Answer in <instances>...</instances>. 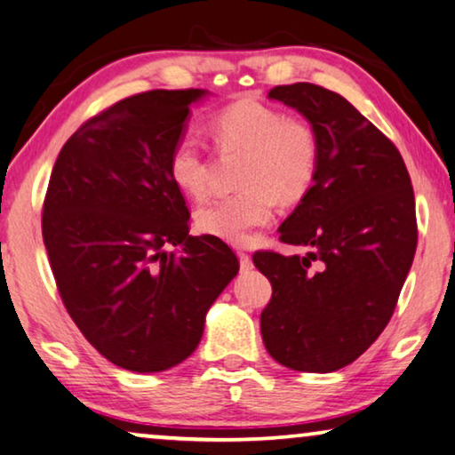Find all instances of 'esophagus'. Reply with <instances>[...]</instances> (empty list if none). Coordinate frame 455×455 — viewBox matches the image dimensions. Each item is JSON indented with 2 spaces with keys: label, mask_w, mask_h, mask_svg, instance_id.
I'll return each mask as SVG.
<instances>
[{
  "label": "esophagus",
  "mask_w": 455,
  "mask_h": 455,
  "mask_svg": "<svg viewBox=\"0 0 455 455\" xmlns=\"http://www.w3.org/2000/svg\"><path fill=\"white\" fill-rule=\"evenodd\" d=\"M239 266H241V272H249L253 267V261L247 253H239Z\"/></svg>",
  "instance_id": "obj_1"
}]
</instances>
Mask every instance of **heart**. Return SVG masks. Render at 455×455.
<instances>
[{
    "mask_svg": "<svg viewBox=\"0 0 455 455\" xmlns=\"http://www.w3.org/2000/svg\"><path fill=\"white\" fill-rule=\"evenodd\" d=\"M220 150L243 152L236 172L239 191L216 197L196 210V227L204 235L228 243H245L253 228L272 220L276 200H303L315 181L319 138L309 121L286 115L258 99H241L222 107L208 121ZM169 175L183 194L202 197L208 188V164L196 140H177L169 155Z\"/></svg>",
    "mask_w": 455,
    "mask_h": 455,
    "instance_id": "heart-1",
    "label": "heart"
}]
</instances>
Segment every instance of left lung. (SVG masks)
<instances>
[{
	"instance_id": "8db88e82",
	"label": "left lung",
	"mask_w": 455,
	"mask_h": 455,
	"mask_svg": "<svg viewBox=\"0 0 455 455\" xmlns=\"http://www.w3.org/2000/svg\"><path fill=\"white\" fill-rule=\"evenodd\" d=\"M267 97L315 127L319 166L278 228L280 241L307 253L253 255L272 284L261 338L284 367L331 373L356 361L392 319L417 251L411 175L398 148L340 94L297 82Z\"/></svg>"
}]
</instances>
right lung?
Instances as JSON below:
<instances>
[{"mask_svg": "<svg viewBox=\"0 0 455 455\" xmlns=\"http://www.w3.org/2000/svg\"><path fill=\"white\" fill-rule=\"evenodd\" d=\"M206 94L150 91L94 115L63 144L44 196L43 241L69 317L107 361L136 373L194 353L239 272L225 241L189 235L169 175L191 102Z\"/></svg>", "mask_w": 455, "mask_h": 455, "instance_id": "right-lung-1", "label": "right lung"}]
</instances>
